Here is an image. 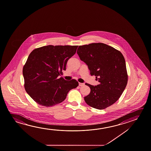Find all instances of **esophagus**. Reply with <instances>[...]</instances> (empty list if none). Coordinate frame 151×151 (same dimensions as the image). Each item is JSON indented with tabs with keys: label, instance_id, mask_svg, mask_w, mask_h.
I'll list each match as a JSON object with an SVG mask.
<instances>
[{
	"label": "esophagus",
	"instance_id": "esophagus-1",
	"mask_svg": "<svg viewBox=\"0 0 151 151\" xmlns=\"http://www.w3.org/2000/svg\"><path fill=\"white\" fill-rule=\"evenodd\" d=\"M84 85V83H79V86H83Z\"/></svg>",
	"mask_w": 151,
	"mask_h": 151
}]
</instances>
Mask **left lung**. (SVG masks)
Returning <instances> with one entry per match:
<instances>
[{"mask_svg": "<svg viewBox=\"0 0 151 151\" xmlns=\"http://www.w3.org/2000/svg\"><path fill=\"white\" fill-rule=\"evenodd\" d=\"M80 60L87 65L91 76L99 82L96 86L86 83L91 92L84 97L87 105L103 109L115 103L121 96L127 83L125 58L121 52L103 43L79 46Z\"/></svg>", "mask_w": 151, "mask_h": 151, "instance_id": "obj_1", "label": "left lung"}]
</instances>
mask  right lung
<instances>
[{"label":"right lung","instance_id":"obj_1","mask_svg":"<svg viewBox=\"0 0 151 151\" xmlns=\"http://www.w3.org/2000/svg\"><path fill=\"white\" fill-rule=\"evenodd\" d=\"M78 46L48 45L33 50L23 67L25 90L37 103L50 107L66 98L69 91L76 88L75 79L58 77L66 70L67 61L75 54Z\"/></svg>","mask_w":151,"mask_h":151}]
</instances>
